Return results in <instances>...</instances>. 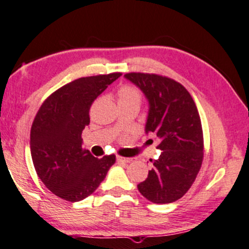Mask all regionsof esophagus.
<instances>
[{
  "label": "esophagus",
  "mask_w": 249,
  "mask_h": 249,
  "mask_svg": "<svg viewBox=\"0 0 249 249\" xmlns=\"http://www.w3.org/2000/svg\"><path fill=\"white\" fill-rule=\"evenodd\" d=\"M116 159H118L119 161H124V162H130L131 160H133V159H131V158H125V157H121V156H118V157H116Z\"/></svg>",
  "instance_id": "esophagus-1"
}]
</instances>
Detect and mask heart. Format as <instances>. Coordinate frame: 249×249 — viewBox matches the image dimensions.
Listing matches in <instances>:
<instances>
[{"mask_svg": "<svg viewBox=\"0 0 249 249\" xmlns=\"http://www.w3.org/2000/svg\"><path fill=\"white\" fill-rule=\"evenodd\" d=\"M142 99V94L139 89L134 85L124 84L118 90L119 104H139Z\"/></svg>", "mask_w": 249, "mask_h": 249, "instance_id": "b5f03b06", "label": "heart"}]
</instances>
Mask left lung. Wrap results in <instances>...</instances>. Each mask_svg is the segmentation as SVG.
I'll use <instances>...</instances> for the list:
<instances>
[{
    "label": "left lung",
    "mask_w": 249,
    "mask_h": 249,
    "mask_svg": "<svg viewBox=\"0 0 249 249\" xmlns=\"http://www.w3.org/2000/svg\"><path fill=\"white\" fill-rule=\"evenodd\" d=\"M149 101L145 133L160 139V156L148 178L137 185L140 193L157 204L176 202L192 187L203 161V131L197 107L183 85L156 73L129 72Z\"/></svg>",
    "instance_id": "1"
}]
</instances>
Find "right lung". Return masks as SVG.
Segmentation results:
<instances>
[{"instance_id": "obj_1", "label": "right lung", "mask_w": 249, "mask_h": 249, "mask_svg": "<svg viewBox=\"0 0 249 249\" xmlns=\"http://www.w3.org/2000/svg\"><path fill=\"white\" fill-rule=\"evenodd\" d=\"M121 72L82 77L63 85L46 99L31 128V156L36 172L53 194L78 202L96 190L115 162L98 159L83 149L82 131L90 124V107Z\"/></svg>"}]
</instances>
